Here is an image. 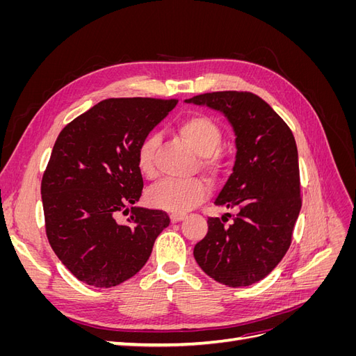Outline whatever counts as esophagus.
<instances>
[{"label":"esophagus","mask_w":356,"mask_h":356,"mask_svg":"<svg viewBox=\"0 0 356 356\" xmlns=\"http://www.w3.org/2000/svg\"><path fill=\"white\" fill-rule=\"evenodd\" d=\"M169 217H170V221H172V222H178V221L184 220V218L187 217V215H186V213H170Z\"/></svg>","instance_id":"34e87169"}]
</instances>
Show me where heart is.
I'll return each mask as SVG.
<instances>
[{
	"mask_svg": "<svg viewBox=\"0 0 356 356\" xmlns=\"http://www.w3.org/2000/svg\"><path fill=\"white\" fill-rule=\"evenodd\" d=\"M174 131L186 141L195 153L199 154L197 168L211 179H218L225 170V154L220 148L222 143V131L212 117L193 113L179 118ZM160 144L157 134H147L136 147V166L145 178L156 175V152ZM208 196V187L200 178L182 181L163 179L147 191V203L149 207L169 212H182L203 202Z\"/></svg>",
	"mask_w": 356,
	"mask_h": 356,
	"instance_id": "obj_1",
	"label": "heart"
}]
</instances>
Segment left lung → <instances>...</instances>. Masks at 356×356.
<instances>
[{"instance_id": "obj_1", "label": "left lung", "mask_w": 356, "mask_h": 356, "mask_svg": "<svg viewBox=\"0 0 356 356\" xmlns=\"http://www.w3.org/2000/svg\"><path fill=\"white\" fill-rule=\"evenodd\" d=\"M187 102L222 111L238 148L233 174L215 200L236 213L209 217L208 233L193 255L213 281L233 288L252 285L273 270L293 241L301 208L294 135L281 115L251 92H209Z\"/></svg>"}]
</instances>
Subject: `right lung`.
Wrapping results in <instances>:
<instances>
[{"instance_id":"obj_1","label":"right lung","mask_w":356,"mask_h":356,"mask_svg":"<svg viewBox=\"0 0 356 356\" xmlns=\"http://www.w3.org/2000/svg\"><path fill=\"white\" fill-rule=\"evenodd\" d=\"M177 99L108 98L62 129L41 179L51 250L79 281L110 288L141 270L165 211L131 208L144 187L136 147ZM129 215L124 223L115 215Z\"/></svg>"}]
</instances>
